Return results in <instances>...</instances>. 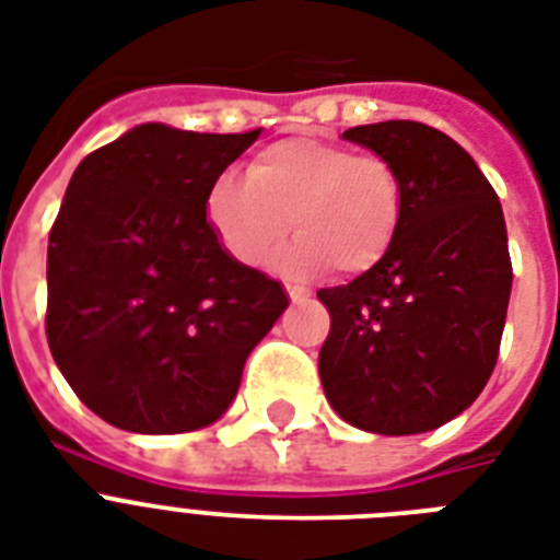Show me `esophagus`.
<instances>
[{
	"instance_id": "34e87169",
	"label": "esophagus",
	"mask_w": 560,
	"mask_h": 560,
	"mask_svg": "<svg viewBox=\"0 0 560 560\" xmlns=\"http://www.w3.org/2000/svg\"><path fill=\"white\" fill-rule=\"evenodd\" d=\"M284 290H288V296L293 305H299V302H305V299L311 296V290L302 288V284H284Z\"/></svg>"
}]
</instances>
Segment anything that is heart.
<instances>
[{
    "mask_svg": "<svg viewBox=\"0 0 560 560\" xmlns=\"http://www.w3.org/2000/svg\"><path fill=\"white\" fill-rule=\"evenodd\" d=\"M206 218L241 264L272 255L288 276L334 267L360 276L383 261L404 218V183L392 162L323 139H288L255 153L246 179L223 174L206 194Z\"/></svg>",
    "mask_w": 560,
    "mask_h": 560,
    "instance_id": "1",
    "label": "heart"
}]
</instances>
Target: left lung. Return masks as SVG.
I'll use <instances>...</instances> for the list:
<instances>
[{"label":"left lung","instance_id":"left-lung-1","mask_svg":"<svg viewBox=\"0 0 560 560\" xmlns=\"http://www.w3.org/2000/svg\"><path fill=\"white\" fill-rule=\"evenodd\" d=\"M342 139L395 165L404 218L377 267L316 293L331 314L325 398L366 433H427L465 412L497 366L512 296L503 206L435 127L377 121Z\"/></svg>","mask_w":560,"mask_h":560}]
</instances>
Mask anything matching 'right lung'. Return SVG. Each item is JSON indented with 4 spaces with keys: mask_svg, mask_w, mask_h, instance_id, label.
Masks as SVG:
<instances>
[{
    "mask_svg": "<svg viewBox=\"0 0 560 560\" xmlns=\"http://www.w3.org/2000/svg\"><path fill=\"white\" fill-rule=\"evenodd\" d=\"M139 125L74 168L48 235L46 337L74 395L118 430L188 433L235 400L288 307L206 220L211 183L258 139Z\"/></svg>",
    "mask_w": 560,
    "mask_h": 560,
    "instance_id": "obj_1",
    "label": "right lung"
}]
</instances>
